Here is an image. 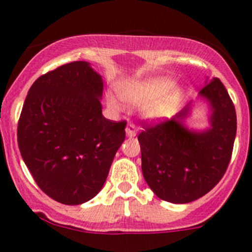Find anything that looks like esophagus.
<instances>
[{"instance_id": "obj_1", "label": "esophagus", "mask_w": 252, "mask_h": 252, "mask_svg": "<svg viewBox=\"0 0 252 252\" xmlns=\"http://www.w3.org/2000/svg\"><path fill=\"white\" fill-rule=\"evenodd\" d=\"M137 133V127L135 126L133 124H127V126H126V135H127L128 137H133L136 136Z\"/></svg>"}]
</instances>
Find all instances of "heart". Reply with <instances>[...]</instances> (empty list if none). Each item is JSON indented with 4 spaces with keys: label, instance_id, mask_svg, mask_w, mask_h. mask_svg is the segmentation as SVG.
Returning <instances> with one entry per match:
<instances>
[{
    "label": "heart",
    "instance_id": "obj_1",
    "mask_svg": "<svg viewBox=\"0 0 252 252\" xmlns=\"http://www.w3.org/2000/svg\"><path fill=\"white\" fill-rule=\"evenodd\" d=\"M173 87H174V82L171 81L170 78H154V79L137 82V83L124 87L121 90V97L124 101L131 104H142L166 94L169 91L173 90ZM177 99L178 93L174 92L169 98L151 104L148 108L149 116L150 117H162V116L168 115L177 102ZM107 101H108L110 107H112L115 110L121 108V103L113 95H110Z\"/></svg>",
    "mask_w": 252,
    "mask_h": 252
}]
</instances>
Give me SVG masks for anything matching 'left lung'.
Here are the masks:
<instances>
[{"label":"left lung","mask_w":252,"mask_h":252,"mask_svg":"<svg viewBox=\"0 0 252 252\" xmlns=\"http://www.w3.org/2000/svg\"><path fill=\"white\" fill-rule=\"evenodd\" d=\"M201 95L212 107L207 131L194 132L184 126L189 106L170 120L142 122L137 137L142 174L162 201L182 204L203 197L230 164L237 128L232 99L218 78L202 88Z\"/></svg>","instance_id":"8db88e82"}]
</instances>
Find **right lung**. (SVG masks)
Masks as SVG:
<instances>
[{
	"mask_svg": "<svg viewBox=\"0 0 252 252\" xmlns=\"http://www.w3.org/2000/svg\"><path fill=\"white\" fill-rule=\"evenodd\" d=\"M102 92L101 75L87 62H73L37 78L26 95L20 153L39 188L59 203L92 199L126 136V121L102 115Z\"/></svg>",
	"mask_w": 252,
	"mask_h": 252,
	"instance_id": "right-lung-1",
	"label": "right lung"
}]
</instances>
